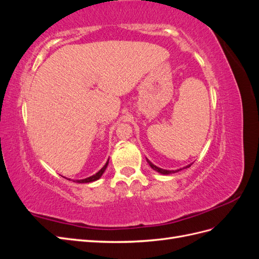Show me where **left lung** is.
<instances>
[{
    "label": "left lung",
    "mask_w": 259,
    "mask_h": 259,
    "mask_svg": "<svg viewBox=\"0 0 259 259\" xmlns=\"http://www.w3.org/2000/svg\"><path fill=\"white\" fill-rule=\"evenodd\" d=\"M147 159V158H146ZM147 162H148V164L149 165L151 166V168L152 169H154L155 171H158V173H160V174H162V175H170V174H174V173H177V171H179V170H182V169H184V168H188V167H190L191 166V164H189V165H187V166H185V167H183V168H179V169H176V170H168V169H163V168H161V167H158V166H155L153 163H151L150 161H149L148 159H147Z\"/></svg>",
    "instance_id": "1"
}]
</instances>
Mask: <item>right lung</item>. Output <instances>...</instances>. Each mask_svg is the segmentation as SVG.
<instances>
[{
  "label": "right lung",
  "instance_id": "obj_1",
  "mask_svg": "<svg viewBox=\"0 0 259 259\" xmlns=\"http://www.w3.org/2000/svg\"><path fill=\"white\" fill-rule=\"evenodd\" d=\"M108 164H109V160L107 161V163L105 164V165H104L103 167H101V169L97 171V173H96L95 175L90 176V177H88V178H84V179L74 180V182H75V183H79V184H85V183H92V182H95V180H98L101 176H103L104 171L106 170V168H107V166H108Z\"/></svg>",
  "mask_w": 259,
  "mask_h": 259
}]
</instances>
